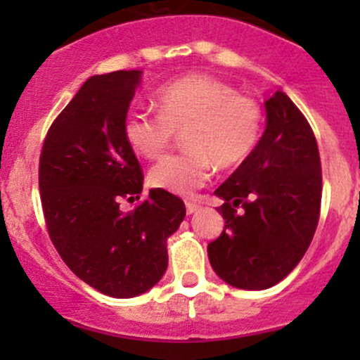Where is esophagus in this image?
Returning a JSON list of instances; mask_svg holds the SVG:
<instances>
[{
  "mask_svg": "<svg viewBox=\"0 0 360 360\" xmlns=\"http://www.w3.org/2000/svg\"><path fill=\"white\" fill-rule=\"evenodd\" d=\"M198 209H200V207H198L197 203H193V202H188L186 203V212L188 214H195Z\"/></svg>",
  "mask_w": 360,
  "mask_h": 360,
  "instance_id": "34e87169",
  "label": "esophagus"
}]
</instances>
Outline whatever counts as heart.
<instances>
[{
  "mask_svg": "<svg viewBox=\"0 0 360 360\" xmlns=\"http://www.w3.org/2000/svg\"><path fill=\"white\" fill-rule=\"evenodd\" d=\"M158 112L130 111L123 122L127 144L139 157L157 158L176 132H183L184 153L169 155L150 170L151 186L191 197L209 181L212 165H240L249 158L263 129V111L250 97L214 76L193 72L155 92Z\"/></svg>",
  "mask_w": 360,
  "mask_h": 360,
  "instance_id": "1",
  "label": "heart"
}]
</instances>
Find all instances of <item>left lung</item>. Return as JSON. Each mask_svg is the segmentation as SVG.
<instances>
[{"label":"left lung","instance_id":"left-lung-1","mask_svg":"<svg viewBox=\"0 0 360 360\" xmlns=\"http://www.w3.org/2000/svg\"><path fill=\"white\" fill-rule=\"evenodd\" d=\"M266 129L245 162L214 193L224 230L207 245L212 270L237 289L278 284L307 252L319 223L317 141L288 94L264 101ZM241 210L237 211L236 207Z\"/></svg>","mask_w":360,"mask_h":360}]
</instances>
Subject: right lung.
Returning <instances> with one entry per match:
<instances>
[{
	"label": "right lung",
	"instance_id": "right-lung-1",
	"mask_svg": "<svg viewBox=\"0 0 360 360\" xmlns=\"http://www.w3.org/2000/svg\"><path fill=\"white\" fill-rule=\"evenodd\" d=\"M143 71L86 79L57 116L39 157V193L50 238L69 270L111 297H134L158 284L169 264L167 238L186 209L160 188L139 198L143 170L123 136Z\"/></svg>",
	"mask_w": 360,
	"mask_h": 360
}]
</instances>
